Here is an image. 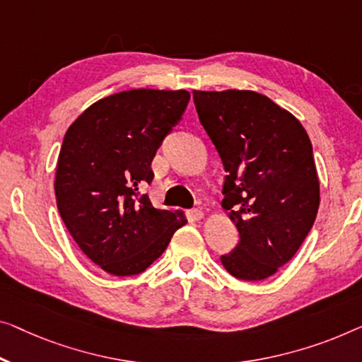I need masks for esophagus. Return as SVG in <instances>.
<instances>
[{
  "label": "esophagus",
  "instance_id": "obj_1",
  "mask_svg": "<svg viewBox=\"0 0 362 362\" xmlns=\"http://www.w3.org/2000/svg\"><path fill=\"white\" fill-rule=\"evenodd\" d=\"M190 216H192V218L193 219H195V221H199V219H203L204 218V213L202 211V209H192V211H190Z\"/></svg>",
  "mask_w": 362,
  "mask_h": 362
}]
</instances>
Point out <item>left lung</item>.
Returning <instances> with one entry per match:
<instances>
[{
    "label": "left lung",
    "instance_id": "1",
    "mask_svg": "<svg viewBox=\"0 0 362 362\" xmlns=\"http://www.w3.org/2000/svg\"><path fill=\"white\" fill-rule=\"evenodd\" d=\"M193 102L228 174L221 204L240 235L221 263L237 279L262 281L294 257L319 211L309 134L255 90H193Z\"/></svg>",
    "mask_w": 362,
    "mask_h": 362
}]
</instances>
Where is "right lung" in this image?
<instances>
[{
  "mask_svg": "<svg viewBox=\"0 0 362 362\" xmlns=\"http://www.w3.org/2000/svg\"><path fill=\"white\" fill-rule=\"evenodd\" d=\"M188 100L183 89L123 90L94 102L64 134L55 172L58 211L86 257L113 276L144 272L187 224L180 209L154 208L138 188L153 180L156 151Z\"/></svg>",
  "mask_w": 362,
  "mask_h": 362,
  "instance_id": "obj_1",
  "label": "right lung"
}]
</instances>
